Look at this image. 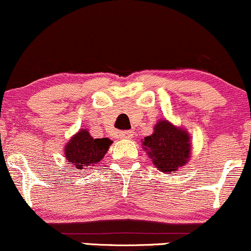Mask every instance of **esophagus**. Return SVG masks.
<instances>
[{
    "mask_svg": "<svg viewBox=\"0 0 251 251\" xmlns=\"http://www.w3.org/2000/svg\"><path fill=\"white\" fill-rule=\"evenodd\" d=\"M132 137H133V133H132L131 131L120 132V138H122V139H132Z\"/></svg>",
    "mask_w": 251,
    "mask_h": 251,
    "instance_id": "esophagus-1",
    "label": "esophagus"
}]
</instances>
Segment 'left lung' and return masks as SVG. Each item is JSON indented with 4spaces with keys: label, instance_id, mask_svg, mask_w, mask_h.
Listing matches in <instances>:
<instances>
[{
    "label": "left lung",
    "instance_id": "left-lung-1",
    "mask_svg": "<svg viewBox=\"0 0 251 251\" xmlns=\"http://www.w3.org/2000/svg\"><path fill=\"white\" fill-rule=\"evenodd\" d=\"M143 149L158 170L168 174H175L178 168L185 165L191 154L188 132L168 120L155 124L153 134L144 138Z\"/></svg>",
    "mask_w": 251,
    "mask_h": 251
}]
</instances>
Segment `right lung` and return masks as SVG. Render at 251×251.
Instances as JSON below:
<instances>
[{
	"instance_id": "1",
	"label": "right lung",
	"mask_w": 251,
	"mask_h": 251,
	"mask_svg": "<svg viewBox=\"0 0 251 251\" xmlns=\"http://www.w3.org/2000/svg\"><path fill=\"white\" fill-rule=\"evenodd\" d=\"M112 140L108 138L94 139L87 129H80L65 146V155L68 163L77 170L94 166L108 151Z\"/></svg>"
}]
</instances>
